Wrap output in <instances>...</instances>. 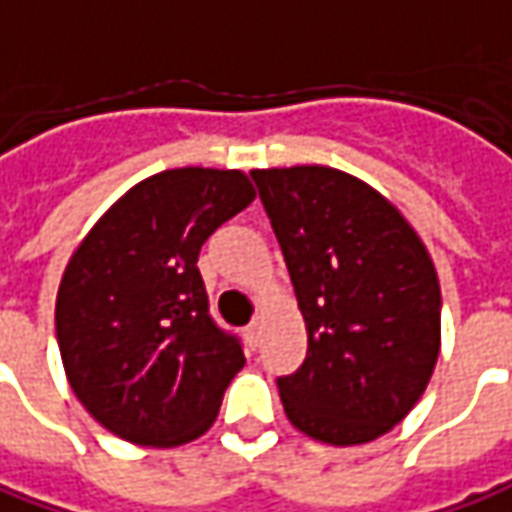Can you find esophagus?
Masks as SVG:
<instances>
[{
	"label": "esophagus",
	"instance_id": "1",
	"mask_svg": "<svg viewBox=\"0 0 512 512\" xmlns=\"http://www.w3.org/2000/svg\"><path fill=\"white\" fill-rule=\"evenodd\" d=\"M260 331H263L260 320H255V323H249V326H246V337H249V343L257 345V340H260Z\"/></svg>",
	"mask_w": 512,
	"mask_h": 512
}]
</instances>
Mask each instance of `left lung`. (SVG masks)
I'll list each match as a JSON object with an SVG mask.
<instances>
[{
    "label": "left lung",
    "instance_id": "8db88e82",
    "mask_svg": "<svg viewBox=\"0 0 512 512\" xmlns=\"http://www.w3.org/2000/svg\"><path fill=\"white\" fill-rule=\"evenodd\" d=\"M289 269L309 351L277 379L289 422L354 448L411 414L442 348V294L416 229L343 169H252Z\"/></svg>",
    "mask_w": 512,
    "mask_h": 512
}]
</instances>
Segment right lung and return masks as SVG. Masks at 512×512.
<instances>
[{"label": "right lung", "mask_w": 512, "mask_h": 512, "mask_svg": "<svg viewBox=\"0 0 512 512\" xmlns=\"http://www.w3.org/2000/svg\"><path fill=\"white\" fill-rule=\"evenodd\" d=\"M252 201L240 169H167L127 189L67 260L56 294L64 374L118 439L178 448L218 419L246 357L209 317L198 255Z\"/></svg>", "instance_id": "right-lung-1"}]
</instances>
